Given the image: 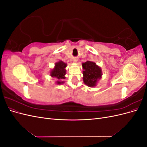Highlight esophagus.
I'll return each instance as SVG.
<instances>
[{"label": "esophagus", "mask_w": 147, "mask_h": 147, "mask_svg": "<svg viewBox=\"0 0 147 147\" xmlns=\"http://www.w3.org/2000/svg\"><path fill=\"white\" fill-rule=\"evenodd\" d=\"M77 61H78L77 58H74V59H73V60H72V61L74 62V63H77Z\"/></svg>", "instance_id": "obj_1"}]
</instances>
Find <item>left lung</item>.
I'll return each instance as SVG.
<instances>
[{
	"instance_id": "8db88e82",
	"label": "left lung",
	"mask_w": 147,
	"mask_h": 147,
	"mask_svg": "<svg viewBox=\"0 0 147 147\" xmlns=\"http://www.w3.org/2000/svg\"><path fill=\"white\" fill-rule=\"evenodd\" d=\"M83 80L84 83L89 87H95L102 78V72L100 67L92 61H86L82 64Z\"/></svg>"
}]
</instances>
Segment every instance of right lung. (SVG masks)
I'll return each instance as SVG.
<instances>
[{
    "mask_svg": "<svg viewBox=\"0 0 147 147\" xmlns=\"http://www.w3.org/2000/svg\"><path fill=\"white\" fill-rule=\"evenodd\" d=\"M67 63H64L63 61H59L55 64V67L50 72V75L53 78H56L58 80L56 83L57 84H61L64 83L63 81L65 78V75L66 74Z\"/></svg>",
    "mask_w": 147,
    "mask_h": 147,
    "instance_id": "1",
    "label": "right lung"
}]
</instances>
